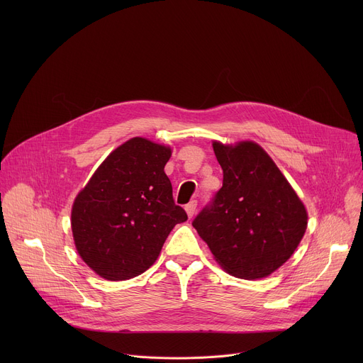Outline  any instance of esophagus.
Listing matches in <instances>:
<instances>
[{"mask_svg":"<svg viewBox=\"0 0 363 363\" xmlns=\"http://www.w3.org/2000/svg\"><path fill=\"white\" fill-rule=\"evenodd\" d=\"M195 210H196V201H191L189 203L185 205V211H186L188 218H192V217H194Z\"/></svg>","mask_w":363,"mask_h":363,"instance_id":"obj_1","label":"esophagus"}]
</instances>
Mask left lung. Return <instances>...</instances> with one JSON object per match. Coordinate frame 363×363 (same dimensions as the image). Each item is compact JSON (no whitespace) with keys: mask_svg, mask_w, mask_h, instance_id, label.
<instances>
[{"mask_svg":"<svg viewBox=\"0 0 363 363\" xmlns=\"http://www.w3.org/2000/svg\"><path fill=\"white\" fill-rule=\"evenodd\" d=\"M223 188L192 225L228 274L258 280L296 251L307 210L270 155L252 140L213 142Z\"/></svg>","mask_w":363,"mask_h":363,"instance_id":"1","label":"left lung"}]
</instances>
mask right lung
Returning <instances> with one entry per match:
<instances>
[{
  "instance_id": "right-lung-1",
  "label": "right lung",
  "mask_w": 363,
  "mask_h": 363,
  "mask_svg": "<svg viewBox=\"0 0 363 363\" xmlns=\"http://www.w3.org/2000/svg\"><path fill=\"white\" fill-rule=\"evenodd\" d=\"M171 155L168 145L132 138L108 155L76 195L74 245L101 279L122 281L146 272L172 228L188 220L164 171Z\"/></svg>"
}]
</instances>
